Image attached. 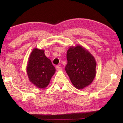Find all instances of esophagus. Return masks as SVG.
<instances>
[{"mask_svg": "<svg viewBox=\"0 0 123 123\" xmlns=\"http://www.w3.org/2000/svg\"><path fill=\"white\" fill-rule=\"evenodd\" d=\"M56 70L57 71H60V70H61L62 69V67H61L59 66H56Z\"/></svg>", "mask_w": 123, "mask_h": 123, "instance_id": "esophagus-1", "label": "esophagus"}]
</instances>
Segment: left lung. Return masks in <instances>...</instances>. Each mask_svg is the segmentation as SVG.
I'll use <instances>...</instances> for the list:
<instances>
[{
    "label": "left lung",
    "mask_w": 123,
    "mask_h": 123,
    "mask_svg": "<svg viewBox=\"0 0 123 123\" xmlns=\"http://www.w3.org/2000/svg\"><path fill=\"white\" fill-rule=\"evenodd\" d=\"M66 71L76 88L82 89L90 85L96 74L93 56L80 46L71 47L67 52Z\"/></svg>",
    "instance_id": "8db88e82"
}]
</instances>
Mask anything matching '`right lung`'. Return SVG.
<instances>
[{
    "mask_svg": "<svg viewBox=\"0 0 123 123\" xmlns=\"http://www.w3.org/2000/svg\"><path fill=\"white\" fill-rule=\"evenodd\" d=\"M27 71L30 81L35 86L44 88L49 85L55 68L44 51L35 48L30 56Z\"/></svg>",
    "mask_w": 123,
    "mask_h": 123,
    "instance_id": "1",
    "label": "right lung"
}]
</instances>
